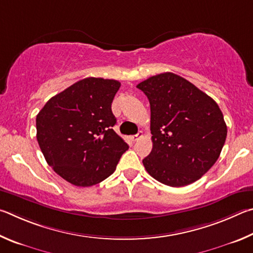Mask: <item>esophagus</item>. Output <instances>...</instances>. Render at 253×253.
<instances>
[{
	"mask_svg": "<svg viewBox=\"0 0 253 253\" xmlns=\"http://www.w3.org/2000/svg\"><path fill=\"white\" fill-rule=\"evenodd\" d=\"M143 135V133H142V132H139V133L138 134H135V135H132V136H130V139H131V141H133V142H135V141H138L140 138H141V136H142Z\"/></svg>",
	"mask_w": 253,
	"mask_h": 253,
	"instance_id": "1",
	"label": "esophagus"
}]
</instances>
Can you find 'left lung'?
Instances as JSON below:
<instances>
[{"label": "left lung", "mask_w": 253, "mask_h": 253, "mask_svg": "<svg viewBox=\"0 0 253 253\" xmlns=\"http://www.w3.org/2000/svg\"><path fill=\"white\" fill-rule=\"evenodd\" d=\"M136 87L151 109L152 151L143 159L148 173L173 188L196 182L214 165L227 138L216 102L171 72L144 80Z\"/></svg>", "instance_id": "obj_1"}]
</instances>
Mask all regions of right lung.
I'll use <instances>...</instances> for the list:
<instances>
[{
	"label": "right lung",
	"instance_id": "add662e5",
	"mask_svg": "<svg viewBox=\"0 0 253 253\" xmlns=\"http://www.w3.org/2000/svg\"><path fill=\"white\" fill-rule=\"evenodd\" d=\"M117 80L86 78L48 100L37 115V139L47 165L77 187H91L113 173L129 149L112 129Z\"/></svg>",
	"mask_w": 253,
	"mask_h": 253
}]
</instances>
